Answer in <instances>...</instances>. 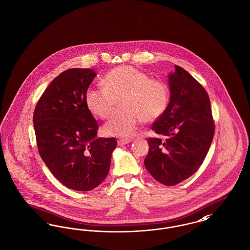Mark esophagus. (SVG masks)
I'll list each match as a JSON object with an SVG mask.
<instances>
[{
  "label": "esophagus",
  "instance_id": "esophagus-1",
  "mask_svg": "<svg viewBox=\"0 0 250 250\" xmlns=\"http://www.w3.org/2000/svg\"><path fill=\"white\" fill-rule=\"evenodd\" d=\"M131 139H119L118 141H117V143H118V145H125V144H127V143H130Z\"/></svg>",
  "mask_w": 250,
  "mask_h": 250
}]
</instances>
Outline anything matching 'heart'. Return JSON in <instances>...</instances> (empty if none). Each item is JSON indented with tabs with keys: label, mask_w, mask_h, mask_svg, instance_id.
I'll use <instances>...</instances> for the list:
<instances>
[{
	"label": "heart",
	"mask_w": 250,
	"mask_h": 250,
	"mask_svg": "<svg viewBox=\"0 0 250 250\" xmlns=\"http://www.w3.org/2000/svg\"><path fill=\"white\" fill-rule=\"evenodd\" d=\"M104 86H92L85 95L89 110L101 119H108L118 101L122 109L104 125L107 136L126 138L133 136L142 121L152 123L166 112L170 90L162 80L151 77L129 65L115 67L103 79Z\"/></svg>",
	"instance_id": "1"
}]
</instances>
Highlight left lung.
Segmentation results:
<instances>
[{
  "instance_id": "8db88e82",
  "label": "left lung",
  "mask_w": 250,
  "mask_h": 250,
  "mask_svg": "<svg viewBox=\"0 0 250 250\" xmlns=\"http://www.w3.org/2000/svg\"><path fill=\"white\" fill-rule=\"evenodd\" d=\"M174 67L168 79L169 105L152 125L158 137L147 139L149 153L144 159L150 174L167 187L189 178L199 169L214 135L207 92L188 72Z\"/></svg>"
}]
</instances>
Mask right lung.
Masks as SVG:
<instances>
[{"label": "right lung", "instance_id": "add662e5", "mask_svg": "<svg viewBox=\"0 0 250 250\" xmlns=\"http://www.w3.org/2000/svg\"><path fill=\"white\" fill-rule=\"evenodd\" d=\"M95 72L72 68L61 73L37 101L34 112L38 153L66 188L89 191L107 177L115 138H98V124L85 95Z\"/></svg>", "mask_w": 250, "mask_h": 250}]
</instances>
